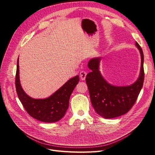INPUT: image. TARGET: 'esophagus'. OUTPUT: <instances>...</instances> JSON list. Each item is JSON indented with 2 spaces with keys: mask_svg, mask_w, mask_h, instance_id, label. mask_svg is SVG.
<instances>
[{
  "mask_svg": "<svg viewBox=\"0 0 155 155\" xmlns=\"http://www.w3.org/2000/svg\"><path fill=\"white\" fill-rule=\"evenodd\" d=\"M86 75H87V73L85 72V71H81L80 72V78H81V80H85L86 79Z\"/></svg>",
  "mask_w": 155,
  "mask_h": 155,
  "instance_id": "1",
  "label": "esophagus"
}]
</instances>
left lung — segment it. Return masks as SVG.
Listing matches in <instances>:
<instances>
[{"mask_svg":"<svg viewBox=\"0 0 155 155\" xmlns=\"http://www.w3.org/2000/svg\"><path fill=\"white\" fill-rule=\"evenodd\" d=\"M135 45L140 52L141 64L139 78L131 85L116 86L109 84L99 71L101 58H94L88 62L91 72L87 74L86 81L91 101L97 114L104 118L111 119L128 113L142 89L144 78V56L140 45L137 42Z\"/></svg>","mask_w":155,"mask_h":155,"instance_id":"obj_1","label":"left lung"}]
</instances>
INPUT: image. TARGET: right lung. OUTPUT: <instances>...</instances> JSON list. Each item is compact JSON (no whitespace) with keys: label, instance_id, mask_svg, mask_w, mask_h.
<instances>
[{"label":"right lung","instance_id":"add662e5","mask_svg":"<svg viewBox=\"0 0 155 155\" xmlns=\"http://www.w3.org/2000/svg\"><path fill=\"white\" fill-rule=\"evenodd\" d=\"M79 76L68 80L49 97L34 99L23 90L19 79V58L17 59L15 76V87L17 96L28 114L35 119L45 123L57 122L64 116L68 107L70 96L78 84Z\"/></svg>","mask_w":155,"mask_h":155}]
</instances>
